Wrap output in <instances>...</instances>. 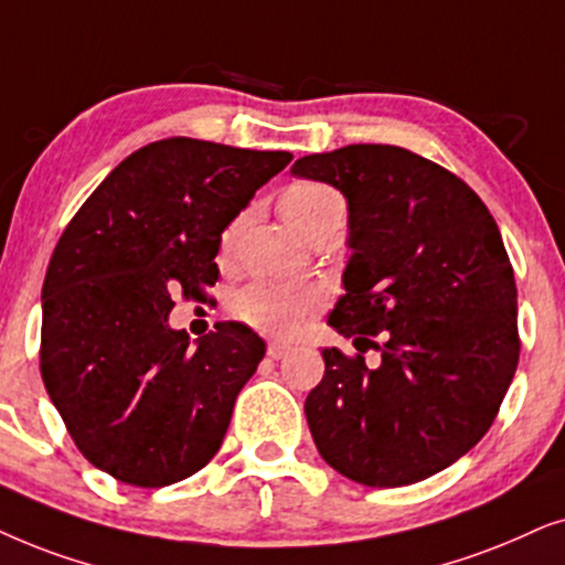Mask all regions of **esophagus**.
Returning <instances> with one entry per match:
<instances>
[{"mask_svg":"<svg viewBox=\"0 0 565 565\" xmlns=\"http://www.w3.org/2000/svg\"><path fill=\"white\" fill-rule=\"evenodd\" d=\"M291 353V345L289 343H284V341H270L268 343V356L270 359H284V356H289Z\"/></svg>","mask_w":565,"mask_h":565,"instance_id":"1","label":"esophagus"}]
</instances>
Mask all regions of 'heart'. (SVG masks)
I'll use <instances>...</instances> for the list:
<instances>
[{"label": "heart", "instance_id": "1", "mask_svg": "<svg viewBox=\"0 0 565 565\" xmlns=\"http://www.w3.org/2000/svg\"><path fill=\"white\" fill-rule=\"evenodd\" d=\"M281 214L291 230H302L322 216L343 214V204L328 185L299 183L284 193ZM315 307H318V295H312V291L250 287L235 297L232 312L247 326L266 330V333H289Z\"/></svg>", "mask_w": 565, "mask_h": 565}]
</instances>
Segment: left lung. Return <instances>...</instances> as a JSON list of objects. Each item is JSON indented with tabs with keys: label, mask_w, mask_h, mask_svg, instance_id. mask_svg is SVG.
I'll return each instance as SVG.
<instances>
[{
	"label": "left lung",
	"mask_w": 565,
	"mask_h": 565,
	"mask_svg": "<svg viewBox=\"0 0 565 565\" xmlns=\"http://www.w3.org/2000/svg\"><path fill=\"white\" fill-rule=\"evenodd\" d=\"M291 172L343 193L351 258L328 326L382 351L370 370L322 349L326 374L305 401L315 447L361 486L431 478L483 439L516 372L499 224L468 183L403 147L349 145Z\"/></svg>",
	"instance_id": "8db88e82"
}]
</instances>
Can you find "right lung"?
I'll use <instances>...</instances> for the list:
<instances>
[{
  "mask_svg": "<svg viewBox=\"0 0 565 565\" xmlns=\"http://www.w3.org/2000/svg\"><path fill=\"white\" fill-rule=\"evenodd\" d=\"M289 162V152L152 141L110 170L64 230L41 295V374L97 470L162 488L220 452L266 341L227 320L191 343L170 328L172 297L214 287L222 232Z\"/></svg>",
  "mask_w": 565,
  "mask_h": 565,
  "instance_id": "1",
  "label": "right lung"
}]
</instances>
